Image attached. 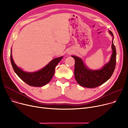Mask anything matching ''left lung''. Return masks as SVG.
Segmentation results:
<instances>
[{
	"label": "left lung",
	"mask_w": 128,
	"mask_h": 128,
	"mask_svg": "<svg viewBox=\"0 0 128 128\" xmlns=\"http://www.w3.org/2000/svg\"><path fill=\"white\" fill-rule=\"evenodd\" d=\"M109 32L113 37L111 47L112 54L109 62L101 69L91 70L86 67L80 58L72 56L75 60L74 77L80 85L89 88L97 87L107 82L112 76L116 65V52L113 42V34L110 30Z\"/></svg>",
	"instance_id": "left-lung-1"
}]
</instances>
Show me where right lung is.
Listing matches in <instances>:
<instances>
[{"label": "right lung", "mask_w": 128, "mask_h": 128, "mask_svg": "<svg viewBox=\"0 0 128 128\" xmlns=\"http://www.w3.org/2000/svg\"><path fill=\"white\" fill-rule=\"evenodd\" d=\"M10 56L11 64L15 73L26 83L34 87H41L48 83L54 75L56 66L63 58V56L55 58L38 72H28L23 71L15 64L12 55V48Z\"/></svg>", "instance_id": "1"}]
</instances>
